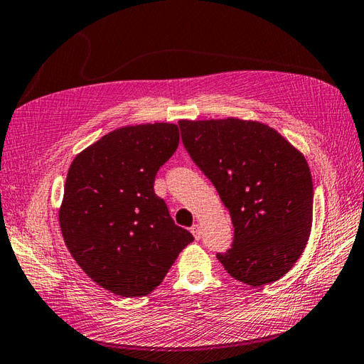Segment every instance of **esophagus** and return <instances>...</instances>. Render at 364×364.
Here are the masks:
<instances>
[{
	"label": "esophagus",
	"instance_id": "1",
	"mask_svg": "<svg viewBox=\"0 0 364 364\" xmlns=\"http://www.w3.org/2000/svg\"><path fill=\"white\" fill-rule=\"evenodd\" d=\"M191 232L193 234V237H196V240H200V237H201V228H200V225H193L191 228Z\"/></svg>",
	"mask_w": 364,
	"mask_h": 364
}]
</instances>
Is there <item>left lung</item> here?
<instances>
[{
  "label": "left lung",
  "instance_id": "obj_1",
  "mask_svg": "<svg viewBox=\"0 0 364 364\" xmlns=\"http://www.w3.org/2000/svg\"><path fill=\"white\" fill-rule=\"evenodd\" d=\"M178 125L186 150L234 225L232 247L217 259L251 287L281 279L301 257L311 230L314 181L306 158L257 121L183 119Z\"/></svg>",
  "mask_w": 364,
  "mask_h": 364
}]
</instances>
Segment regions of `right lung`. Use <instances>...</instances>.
Instances as JSON below:
<instances>
[{
  "mask_svg": "<svg viewBox=\"0 0 364 364\" xmlns=\"http://www.w3.org/2000/svg\"><path fill=\"white\" fill-rule=\"evenodd\" d=\"M180 142L178 125H129L74 158L58 222L71 256L92 281L124 298L163 282L193 240L155 191V176Z\"/></svg>",
  "mask_w": 364,
  "mask_h": 364,
  "instance_id": "obj_1",
  "label": "right lung"
}]
</instances>
